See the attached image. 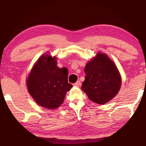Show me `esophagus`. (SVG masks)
<instances>
[{
    "label": "esophagus",
    "instance_id": "34e87169",
    "mask_svg": "<svg viewBox=\"0 0 146 146\" xmlns=\"http://www.w3.org/2000/svg\"><path fill=\"white\" fill-rule=\"evenodd\" d=\"M73 85L75 86V87H80V86L81 85V82H80L79 81H78L76 82L75 83H74Z\"/></svg>",
    "mask_w": 146,
    "mask_h": 146
}]
</instances>
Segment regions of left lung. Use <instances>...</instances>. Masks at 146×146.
Masks as SVG:
<instances>
[{"label":"left lung","instance_id":"1","mask_svg":"<svg viewBox=\"0 0 146 146\" xmlns=\"http://www.w3.org/2000/svg\"><path fill=\"white\" fill-rule=\"evenodd\" d=\"M84 71L86 76L81 89L93 102L104 104L118 93L122 84L120 73L106 53H96Z\"/></svg>","mask_w":146,"mask_h":146}]
</instances>
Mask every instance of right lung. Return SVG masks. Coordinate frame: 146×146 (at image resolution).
Returning <instances> with one entry per match:
<instances>
[{
  "label": "right lung",
  "mask_w": 146,
  "mask_h": 146,
  "mask_svg": "<svg viewBox=\"0 0 146 146\" xmlns=\"http://www.w3.org/2000/svg\"><path fill=\"white\" fill-rule=\"evenodd\" d=\"M57 61L55 56L44 53L33 65L26 79L28 91L36 103L50 110L62 104L73 87L68 83L67 69L59 68Z\"/></svg>",
  "instance_id": "add662e5"
}]
</instances>
